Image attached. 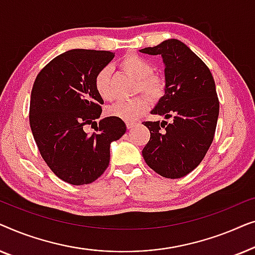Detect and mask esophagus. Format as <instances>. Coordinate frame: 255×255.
Wrapping results in <instances>:
<instances>
[{
	"label": "esophagus",
	"mask_w": 255,
	"mask_h": 255,
	"mask_svg": "<svg viewBox=\"0 0 255 255\" xmlns=\"http://www.w3.org/2000/svg\"><path fill=\"white\" fill-rule=\"evenodd\" d=\"M135 122H127V127H128V128H132L133 127H135Z\"/></svg>",
	"instance_id": "obj_1"
}]
</instances>
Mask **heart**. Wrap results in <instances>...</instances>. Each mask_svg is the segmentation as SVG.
Here are the masks:
<instances>
[{"instance_id":"1","label":"heart","mask_w":255,"mask_h":255,"mask_svg":"<svg viewBox=\"0 0 255 255\" xmlns=\"http://www.w3.org/2000/svg\"><path fill=\"white\" fill-rule=\"evenodd\" d=\"M121 68L125 73L137 80V90L146 94L152 99H158L163 93V81L159 76L153 75V66L146 59L137 54H128L122 59ZM111 71L109 67H103L95 76V89L101 99L109 101L113 97L110 85ZM148 108V101L142 96L134 97L130 101H120L107 109L111 117L120 118L125 122L135 121Z\"/></svg>"}]
</instances>
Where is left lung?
Here are the masks:
<instances>
[{"label":"left lung","mask_w":255,"mask_h":255,"mask_svg":"<svg viewBox=\"0 0 255 255\" xmlns=\"http://www.w3.org/2000/svg\"><path fill=\"white\" fill-rule=\"evenodd\" d=\"M139 51L161 55L165 94L151 114L170 120L145 122L151 138L142 156L155 173L180 179L200 165L214 140L219 115L215 80L208 66L177 39Z\"/></svg>","instance_id":"obj_1"}]
</instances>
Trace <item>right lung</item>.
<instances>
[{"label": "right lung", "instance_id": "add662e5", "mask_svg": "<svg viewBox=\"0 0 255 255\" xmlns=\"http://www.w3.org/2000/svg\"><path fill=\"white\" fill-rule=\"evenodd\" d=\"M114 57L109 51L75 48L55 57L34 80L29 117L34 141L52 172L74 186L102 175L111 142L127 131L123 121L111 116L100 121L96 133L83 130L102 114L95 76Z\"/></svg>", "mask_w": 255, "mask_h": 255}]
</instances>
